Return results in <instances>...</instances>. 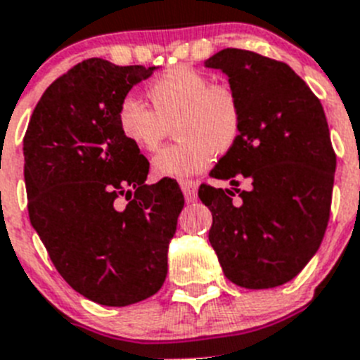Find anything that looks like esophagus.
<instances>
[{
  "mask_svg": "<svg viewBox=\"0 0 360 360\" xmlns=\"http://www.w3.org/2000/svg\"><path fill=\"white\" fill-rule=\"evenodd\" d=\"M180 187H182L184 196H186L187 202H195L198 184H196L195 180H180Z\"/></svg>",
  "mask_w": 360,
  "mask_h": 360,
  "instance_id": "obj_1",
  "label": "esophagus"
}]
</instances>
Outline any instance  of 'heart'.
<instances>
[{
  "instance_id": "1",
  "label": "heart",
  "mask_w": 360,
  "mask_h": 360,
  "mask_svg": "<svg viewBox=\"0 0 360 360\" xmlns=\"http://www.w3.org/2000/svg\"><path fill=\"white\" fill-rule=\"evenodd\" d=\"M151 108L126 97L117 111V126L133 148L158 149L173 126L178 141L153 158V174L184 178L202 173L216 153L231 151L241 133V106L236 94L191 66H174L148 86Z\"/></svg>"
}]
</instances>
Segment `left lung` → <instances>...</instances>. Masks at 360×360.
<instances>
[{"instance_id": "left-lung-1", "label": "left lung", "mask_w": 360, "mask_h": 360, "mask_svg": "<svg viewBox=\"0 0 360 360\" xmlns=\"http://www.w3.org/2000/svg\"><path fill=\"white\" fill-rule=\"evenodd\" d=\"M205 68L227 75L241 106L240 139L209 173L234 187L198 189L212 212L209 241L229 281L279 287L314 257L328 225L335 153L326 115L285 63L225 49ZM240 177L251 182L249 191L236 189Z\"/></svg>"}]
</instances>
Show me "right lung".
Returning <instances> with one entry per match:
<instances>
[{
  "label": "right lung",
  "mask_w": 360,
  "mask_h": 360,
  "mask_svg": "<svg viewBox=\"0 0 360 360\" xmlns=\"http://www.w3.org/2000/svg\"><path fill=\"white\" fill-rule=\"evenodd\" d=\"M155 70L79 63L46 88L23 139L32 227L70 287L104 307L160 290L184 207L171 178L146 184L148 158L117 126L120 103Z\"/></svg>",
  "instance_id": "obj_1"
}]
</instances>
